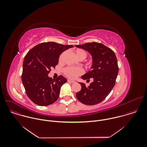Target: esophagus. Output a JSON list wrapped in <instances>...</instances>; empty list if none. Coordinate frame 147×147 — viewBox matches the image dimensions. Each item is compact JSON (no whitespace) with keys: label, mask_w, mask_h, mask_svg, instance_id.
Listing matches in <instances>:
<instances>
[{"label":"esophagus","mask_w":147,"mask_h":147,"mask_svg":"<svg viewBox=\"0 0 147 147\" xmlns=\"http://www.w3.org/2000/svg\"><path fill=\"white\" fill-rule=\"evenodd\" d=\"M67 82H69V83H75V82H74V81H72V80H69V79H68V80H67Z\"/></svg>","instance_id":"1"}]
</instances>
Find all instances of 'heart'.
<instances>
[{"label":"heart","instance_id":"obj_1","mask_svg":"<svg viewBox=\"0 0 147 147\" xmlns=\"http://www.w3.org/2000/svg\"><path fill=\"white\" fill-rule=\"evenodd\" d=\"M74 53L76 57L80 60L84 59L86 56L87 53L83 49H78L74 51ZM65 52H63V53L60 55L59 61H61L62 58ZM63 72L64 75L71 79H74L77 76L80 75L83 73V69L80 67H67L63 69Z\"/></svg>","mask_w":147,"mask_h":147}]
</instances>
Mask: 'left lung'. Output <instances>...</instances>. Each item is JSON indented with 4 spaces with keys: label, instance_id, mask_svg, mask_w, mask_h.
Masks as SVG:
<instances>
[{
    "label": "left lung",
    "instance_id": "1",
    "mask_svg": "<svg viewBox=\"0 0 147 147\" xmlns=\"http://www.w3.org/2000/svg\"><path fill=\"white\" fill-rule=\"evenodd\" d=\"M76 46L88 51L92 56L90 70L82 78L86 81L90 78L93 80L88 87L80 83L82 89L76 94V98L85 105L98 104L105 100L115 84L119 70L116 55L101 43L88 42Z\"/></svg>",
    "mask_w": 147,
    "mask_h": 147
}]
</instances>
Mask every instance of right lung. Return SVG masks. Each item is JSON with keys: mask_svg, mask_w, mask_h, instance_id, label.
I'll list each match as a JSON object with an SVG mask.
<instances>
[{"mask_svg": "<svg viewBox=\"0 0 147 147\" xmlns=\"http://www.w3.org/2000/svg\"><path fill=\"white\" fill-rule=\"evenodd\" d=\"M54 42L41 43L25 55L21 79L29 99L40 106H48L59 97L61 87L67 82L62 75L55 80L48 76L51 68L58 64L60 55L64 51L73 47Z\"/></svg>", "mask_w": 147, "mask_h": 147, "instance_id": "1", "label": "right lung"}]
</instances>
